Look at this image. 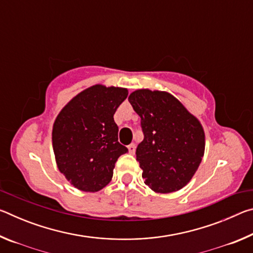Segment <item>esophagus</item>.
I'll list each match as a JSON object with an SVG mask.
<instances>
[{"label":"esophagus","instance_id":"esophagus-1","mask_svg":"<svg viewBox=\"0 0 253 253\" xmlns=\"http://www.w3.org/2000/svg\"><path fill=\"white\" fill-rule=\"evenodd\" d=\"M127 148H128V152H129L130 154H134L135 151H136V145L134 143H131V144L128 145Z\"/></svg>","mask_w":253,"mask_h":253}]
</instances>
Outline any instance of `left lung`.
<instances>
[{
	"label": "left lung",
	"instance_id": "left-lung-1",
	"mask_svg": "<svg viewBox=\"0 0 253 253\" xmlns=\"http://www.w3.org/2000/svg\"><path fill=\"white\" fill-rule=\"evenodd\" d=\"M128 101L139 115L144 139L136 149L144 183L155 193L181 190L202 162V124L168 91L137 89Z\"/></svg>",
	"mask_w": 253,
	"mask_h": 253
}]
</instances>
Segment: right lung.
I'll return each mask as SVG.
<instances>
[{"label": "right lung", "mask_w": 253, "mask_h": 253, "mask_svg": "<svg viewBox=\"0 0 253 253\" xmlns=\"http://www.w3.org/2000/svg\"><path fill=\"white\" fill-rule=\"evenodd\" d=\"M122 87L93 84L60 110L52 147L60 173L83 192L100 191L111 181L115 163L128 149L118 142L114 114L126 99Z\"/></svg>", "instance_id": "right-lung-1"}]
</instances>
